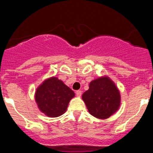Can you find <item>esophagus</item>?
I'll return each instance as SVG.
<instances>
[{
  "instance_id": "esophagus-1",
  "label": "esophagus",
  "mask_w": 153,
  "mask_h": 153,
  "mask_svg": "<svg viewBox=\"0 0 153 153\" xmlns=\"http://www.w3.org/2000/svg\"><path fill=\"white\" fill-rule=\"evenodd\" d=\"M75 93H76L77 96L80 97V96H81V94H82V92H81V90H77L76 92H75Z\"/></svg>"
}]
</instances>
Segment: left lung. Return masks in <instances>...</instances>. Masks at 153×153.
Returning a JSON list of instances; mask_svg holds the SVG:
<instances>
[{"instance_id":"left-lung-1","label":"left lung","mask_w":153,"mask_h":153,"mask_svg":"<svg viewBox=\"0 0 153 153\" xmlns=\"http://www.w3.org/2000/svg\"><path fill=\"white\" fill-rule=\"evenodd\" d=\"M82 99L92 116L106 119L117 112L121 105V95L115 83L107 76L100 77L89 83Z\"/></svg>"}]
</instances>
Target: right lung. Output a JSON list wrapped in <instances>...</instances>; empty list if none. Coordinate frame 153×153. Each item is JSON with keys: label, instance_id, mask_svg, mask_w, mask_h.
<instances>
[{"label": "right lung", "instance_id": "add662e5", "mask_svg": "<svg viewBox=\"0 0 153 153\" xmlns=\"http://www.w3.org/2000/svg\"><path fill=\"white\" fill-rule=\"evenodd\" d=\"M74 97L75 92L56 77H51L43 81L35 94L38 109L50 118L63 115Z\"/></svg>", "mask_w": 153, "mask_h": 153}]
</instances>
